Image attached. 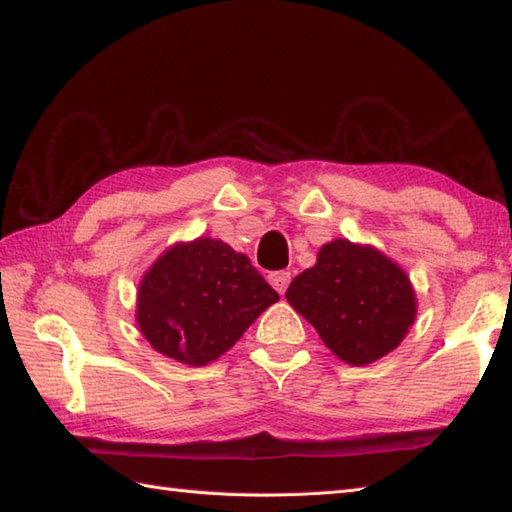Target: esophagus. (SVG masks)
Wrapping results in <instances>:
<instances>
[{
	"label": "esophagus",
	"mask_w": 512,
	"mask_h": 512,
	"mask_svg": "<svg viewBox=\"0 0 512 512\" xmlns=\"http://www.w3.org/2000/svg\"><path fill=\"white\" fill-rule=\"evenodd\" d=\"M268 281H270V286L279 292V295H284L288 284H290V273L288 270H277V273L268 275Z\"/></svg>",
	"instance_id": "esophagus-1"
}]
</instances>
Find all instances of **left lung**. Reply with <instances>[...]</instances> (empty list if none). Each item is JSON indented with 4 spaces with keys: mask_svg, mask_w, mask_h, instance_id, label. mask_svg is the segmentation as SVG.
Wrapping results in <instances>:
<instances>
[{
    "mask_svg": "<svg viewBox=\"0 0 512 512\" xmlns=\"http://www.w3.org/2000/svg\"><path fill=\"white\" fill-rule=\"evenodd\" d=\"M286 299L341 361L369 365L396 350L416 319V292L374 246L334 239L292 279Z\"/></svg>",
    "mask_w": 512,
    "mask_h": 512,
    "instance_id": "left-lung-1",
    "label": "left lung"
}]
</instances>
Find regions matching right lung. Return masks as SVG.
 Segmentation results:
<instances>
[{
  "mask_svg": "<svg viewBox=\"0 0 512 512\" xmlns=\"http://www.w3.org/2000/svg\"><path fill=\"white\" fill-rule=\"evenodd\" d=\"M279 299L250 259L222 239L165 250L138 286L136 321L156 352L191 367L220 358Z\"/></svg>",
  "mask_w": 512,
  "mask_h": 512,
  "instance_id": "right-lung-1",
  "label": "right lung"
}]
</instances>
